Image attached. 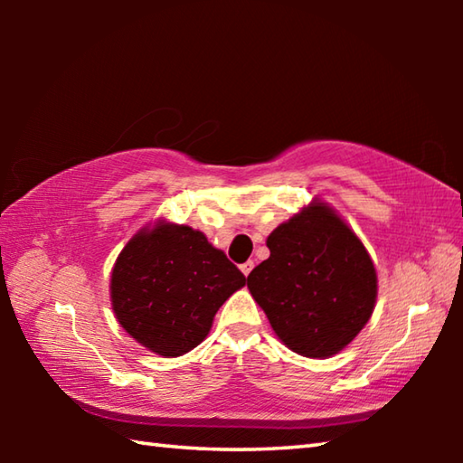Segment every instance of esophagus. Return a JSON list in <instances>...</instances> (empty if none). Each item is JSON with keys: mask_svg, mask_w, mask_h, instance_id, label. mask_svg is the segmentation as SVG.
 <instances>
[{"mask_svg": "<svg viewBox=\"0 0 463 463\" xmlns=\"http://www.w3.org/2000/svg\"><path fill=\"white\" fill-rule=\"evenodd\" d=\"M253 268H255V263H253V261H245V263H241V271L245 273V276H249L250 269H253Z\"/></svg>", "mask_w": 463, "mask_h": 463, "instance_id": "1", "label": "esophagus"}]
</instances>
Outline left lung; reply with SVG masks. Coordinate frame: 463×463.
<instances>
[{"instance_id": "obj_1", "label": "left lung", "mask_w": 463, "mask_h": 463, "mask_svg": "<svg viewBox=\"0 0 463 463\" xmlns=\"http://www.w3.org/2000/svg\"><path fill=\"white\" fill-rule=\"evenodd\" d=\"M268 247L247 286L273 331L304 357L339 354L370 320L378 294L364 242L318 202L279 224Z\"/></svg>"}]
</instances>
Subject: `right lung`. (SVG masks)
Masks as SVG:
<instances>
[{
    "mask_svg": "<svg viewBox=\"0 0 463 463\" xmlns=\"http://www.w3.org/2000/svg\"><path fill=\"white\" fill-rule=\"evenodd\" d=\"M247 284L190 226L159 222L128 241L112 269V308L132 339L165 357L200 345L226 298Z\"/></svg>",
    "mask_w": 463,
    "mask_h": 463,
    "instance_id": "obj_1",
    "label": "right lung"
}]
</instances>
